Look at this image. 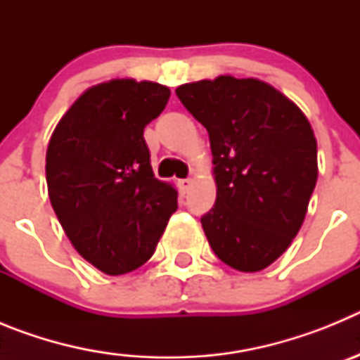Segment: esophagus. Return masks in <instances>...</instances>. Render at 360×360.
Wrapping results in <instances>:
<instances>
[{
	"label": "esophagus",
	"mask_w": 360,
	"mask_h": 360,
	"mask_svg": "<svg viewBox=\"0 0 360 360\" xmlns=\"http://www.w3.org/2000/svg\"><path fill=\"white\" fill-rule=\"evenodd\" d=\"M191 180L189 178H184V180H178V189H180V193H184V195H186L187 191H189V187H191Z\"/></svg>",
	"instance_id": "1"
}]
</instances>
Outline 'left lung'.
<instances>
[{
    "label": "left lung",
    "mask_w": 360,
    "mask_h": 360,
    "mask_svg": "<svg viewBox=\"0 0 360 360\" xmlns=\"http://www.w3.org/2000/svg\"><path fill=\"white\" fill-rule=\"evenodd\" d=\"M209 133L216 202L202 227L216 256L257 272L295 238L317 182L310 122L281 91L257 79L219 75L176 88Z\"/></svg>",
    "instance_id": "left-lung-1"
}]
</instances>
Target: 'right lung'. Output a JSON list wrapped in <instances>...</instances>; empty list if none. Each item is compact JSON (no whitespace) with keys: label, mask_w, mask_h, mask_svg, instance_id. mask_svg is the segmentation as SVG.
Wrapping results in <instances>:
<instances>
[{"label":"right lung","mask_w":360,"mask_h":360,"mask_svg":"<svg viewBox=\"0 0 360 360\" xmlns=\"http://www.w3.org/2000/svg\"><path fill=\"white\" fill-rule=\"evenodd\" d=\"M169 95L149 81L97 84L72 104L50 139L52 207L75 250L104 274L144 265L178 209L176 191L153 174L144 141Z\"/></svg>","instance_id":"right-lung-1"}]
</instances>
